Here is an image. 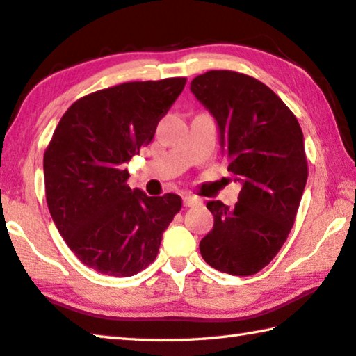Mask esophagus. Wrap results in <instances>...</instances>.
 I'll use <instances>...</instances> for the list:
<instances>
[{
    "mask_svg": "<svg viewBox=\"0 0 356 356\" xmlns=\"http://www.w3.org/2000/svg\"><path fill=\"white\" fill-rule=\"evenodd\" d=\"M200 204V199L195 195H185L184 196V205L185 207H195Z\"/></svg>",
    "mask_w": 356,
    "mask_h": 356,
    "instance_id": "esophagus-1",
    "label": "esophagus"
}]
</instances>
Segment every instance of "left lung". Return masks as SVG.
I'll return each mask as SVG.
<instances>
[{
	"label": "left lung",
	"instance_id": "left-lung-1",
	"mask_svg": "<svg viewBox=\"0 0 356 356\" xmlns=\"http://www.w3.org/2000/svg\"><path fill=\"white\" fill-rule=\"evenodd\" d=\"M191 92L216 120L230 172L243 184L234 209L209 200L213 230L200 240L204 260L221 273L254 275L286 241L308 177L299 121L255 77L211 70Z\"/></svg>",
	"mask_w": 356,
	"mask_h": 356
}]
</instances>
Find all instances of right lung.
Segmentation results:
<instances>
[{"label":"right lung","instance_id":"1","mask_svg":"<svg viewBox=\"0 0 356 356\" xmlns=\"http://www.w3.org/2000/svg\"><path fill=\"white\" fill-rule=\"evenodd\" d=\"M185 77L126 82L77 99L43 156L47 204L71 252L96 273L131 277L156 260L182 209L172 193L131 190L124 163L151 143Z\"/></svg>","mask_w":356,"mask_h":356}]
</instances>
